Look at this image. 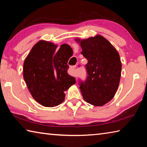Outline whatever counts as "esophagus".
Here are the masks:
<instances>
[{"label": "esophagus", "instance_id": "1", "mask_svg": "<svg viewBox=\"0 0 147 147\" xmlns=\"http://www.w3.org/2000/svg\"><path fill=\"white\" fill-rule=\"evenodd\" d=\"M75 68H76V65H73V66L70 67V74L71 75H73L74 76H76L75 74H74V70Z\"/></svg>", "mask_w": 147, "mask_h": 147}]
</instances>
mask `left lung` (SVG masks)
<instances>
[{"instance_id":"left-lung-1","label":"left lung","mask_w":147,"mask_h":147,"mask_svg":"<svg viewBox=\"0 0 147 147\" xmlns=\"http://www.w3.org/2000/svg\"><path fill=\"white\" fill-rule=\"evenodd\" d=\"M81 54L88 59L85 80H79L80 89L87 102L101 106L115 94L121 79L122 65L118 52L102 36L78 41Z\"/></svg>"}]
</instances>
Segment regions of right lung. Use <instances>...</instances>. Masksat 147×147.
<instances>
[{
	"mask_svg": "<svg viewBox=\"0 0 147 147\" xmlns=\"http://www.w3.org/2000/svg\"><path fill=\"white\" fill-rule=\"evenodd\" d=\"M57 45L40 41L32 47L23 65L24 80L32 97L42 106L54 107L64 100V91L76 83L67 73L73 50L67 44Z\"/></svg>",
	"mask_w": 147,
	"mask_h": 147,
	"instance_id": "obj_1",
	"label": "right lung"
}]
</instances>
